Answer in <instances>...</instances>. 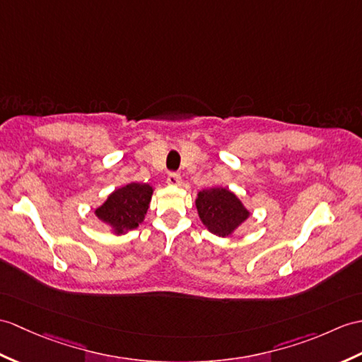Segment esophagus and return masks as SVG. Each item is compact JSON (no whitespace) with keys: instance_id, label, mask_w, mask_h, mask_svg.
Instances as JSON below:
<instances>
[{"instance_id":"34e87169","label":"esophagus","mask_w":362,"mask_h":362,"mask_svg":"<svg viewBox=\"0 0 362 362\" xmlns=\"http://www.w3.org/2000/svg\"><path fill=\"white\" fill-rule=\"evenodd\" d=\"M166 182L171 185V187H179V185H182V177H180V174H177V173H170L168 174V179H166Z\"/></svg>"}]
</instances>
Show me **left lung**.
Instances as JSON below:
<instances>
[{
    "label": "left lung",
    "instance_id": "obj_1",
    "mask_svg": "<svg viewBox=\"0 0 362 362\" xmlns=\"http://www.w3.org/2000/svg\"><path fill=\"white\" fill-rule=\"evenodd\" d=\"M196 206L206 228L222 238L231 234L250 216L240 200L226 188L200 191Z\"/></svg>",
    "mask_w": 362,
    "mask_h": 362
}]
</instances>
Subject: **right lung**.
<instances>
[{"label": "right lung", "mask_w": 362, "mask_h": 362, "mask_svg": "<svg viewBox=\"0 0 362 362\" xmlns=\"http://www.w3.org/2000/svg\"><path fill=\"white\" fill-rule=\"evenodd\" d=\"M153 188L146 183H129L115 189L105 204L95 209L97 217L117 233L137 228L145 219Z\"/></svg>", "instance_id": "right-lung-1"}]
</instances>
